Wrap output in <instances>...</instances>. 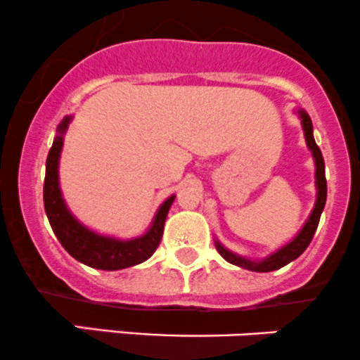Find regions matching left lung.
Wrapping results in <instances>:
<instances>
[{
  "instance_id": "obj_1",
  "label": "left lung",
  "mask_w": 360,
  "mask_h": 360,
  "mask_svg": "<svg viewBox=\"0 0 360 360\" xmlns=\"http://www.w3.org/2000/svg\"><path fill=\"white\" fill-rule=\"evenodd\" d=\"M300 120H302L303 131H305V140L309 149L312 150L314 162H316V187H317V199L316 206H314L312 213H310L309 220L305 221V225L302 227V231L296 234L295 239H291L290 243L284 244L281 250H277L276 253L269 255L266 258L262 260H248V258L239 257V255L232 253L227 248L221 246L218 240H214V246H217L218 253L225 258L229 263L237 266H243V269L253 270V272H272V270L281 269V266L288 265V263L296 260L303 251L309 248L310 240H312L314 234L317 231L319 220H321V213L326 206V198H328V184H326V173H324V159H322L321 149L317 147L316 140H314V131H312V120H310L309 114L305 110H298Z\"/></svg>"
}]
</instances>
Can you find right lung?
Here are the masks:
<instances>
[{
    "label": "right lung",
    "instance_id": "add662e5",
    "mask_svg": "<svg viewBox=\"0 0 360 360\" xmlns=\"http://www.w3.org/2000/svg\"><path fill=\"white\" fill-rule=\"evenodd\" d=\"M72 117L65 116L57 128V136L53 140L46 159V175H44L43 201L48 221L53 229L55 236L60 240L64 250L77 262L100 270H121L128 266L139 265L153 257L161 243L165 221L172 207L175 195L166 199L155 213L153 225L143 236L135 239L121 240L114 237L100 236L97 232L84 227L76 220L65 205L58 184V159H60L62 146H64V133Z\"/></svg>",
    "mask_w": 360,
    "mask_h": 360
}]
</instances>
